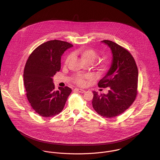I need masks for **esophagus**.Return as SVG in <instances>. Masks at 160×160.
<instances>
[{
	"mask_svg": "<svg viewBox=\"0 0 160 160\" xmlns=\"http://www.w3.org/2000/svg\"><path fill=\"white\" fill-rule=\"evenodd\" d=\"M74 91H78V92H81V93H84V92H85V90H84V89H79V88H76V89H74Z\"/></svg>",
	"mask_w": 160,
	"mask_h": 160,
	"instance_id": "34e87169",
	"label": "esophagus"
}]
</instances>
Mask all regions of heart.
Returning a JSON list of instances; mask_svg holds the SVG:
<instances>
[{
	"instance_id": "b5f03b06",
	"label": "heart",
	"mask_w": 160,
	"mask_h": 160,
	"mask_svg": "<svg viewBox=\"0 0 160 160\" xmlns=\"http://www.w3.org/2000/svg\"><path fill=\"white\" fill-rule=\"evenodd\" d=\"M76 54L81 57V58L86 63L91 64L96 59L97 55L95 50L89 48H81L76 52ZM71 56L68 55L65 60V64H67L71 60ZM99 72H104L108 68V64L105 61L101 62L95 65ZM92 78L91 76H82L81 74L76 75L74 77V82L80 85L84 86L86 84V80Z\"/></svg>"
}]
</instances>
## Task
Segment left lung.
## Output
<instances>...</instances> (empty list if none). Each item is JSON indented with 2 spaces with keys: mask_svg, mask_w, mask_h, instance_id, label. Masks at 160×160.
I'll use <instances>...</instances> for the list:
<instances>
[{
  "mask_svg": "<svg viewBox=\"0 0 160 160\" xmlns=\"http://www.w3.org/2000/svg\"><path fill=\"white\" fill-rule=\"evenodd\" d=\"M108 46L112 53V65L99 81L100 88H108L107 94L93 91L92 107L103 117L110 118L125 112L137 95L138 69L131 54L114 42L101 41Z\"/></svg>",
  "mask_w": 160,
  "mask_h": 160,
  "instance_id": "obj_1",
  "label": "left lung"
}]
</instances>
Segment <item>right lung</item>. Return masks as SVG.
Here are the masks:
<instances>
[{
  "instance_id": "right-lung-1",
  "label": "right lung",
  "mask_w": 160,
  "mask_h": 160,
  "mask_svg": "<svg viewBox=\"0 0 160 160\" xmlns=\"http://www.w3.org/2000/svg\"><path fill=\"white\" fill-rule=\"evenodd\" d=\"M72 47L67 42L49 41L38 47L26 62L23 78L27 98L41 116L59 114L72 91L68 87L55 91L53 82V77L61 68V57Z\"/></svg>"
}]
</instances>
